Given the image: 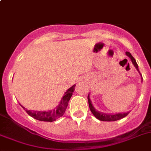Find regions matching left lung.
Listing matches in <instances>:
<instances>
[{"instance_id": "obj_1", "label": "left lung", "mask_w": 151, "mask_h": 151, "mask_svg": "<svg viewBox=\"0 0 151 151\" xmlns=\"http://www.w3.org/2000/svg\"><path fill=\"white\" fill-rule=\"evenodd\" d=\"M126 54L127 56L129 57L132 62V64L135 67V68L137 69V70H138V72H139V74H141L139 70H138V64H137L135 59H134V57H133L132 55H131V53L129 52H126ZM88 102H89V108H90L91 112L93 114V115H94L98 119L101 120V121H116V120H119V119H122V118L127 116L129 113V112H126V113H122V114L121 113H119V114H104V113H102V112H99V111H96V110L95 109L94 107H93V105H92V101H91L90 98H89V95H88Z\"/></svg>"}]
</instances>
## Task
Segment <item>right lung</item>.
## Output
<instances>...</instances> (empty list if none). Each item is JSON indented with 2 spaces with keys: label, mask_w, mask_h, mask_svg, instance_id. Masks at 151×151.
I'll return each mask as SVG.
<instances>
[{
  "label": "right lung",
  "mask_w": 151,
  "mask_h": 151,
  "mask_svg": "<svg viewBox=\"0 0 151 151\" xmlns=\"http://www.w3.org/2000/svg\"><path fill=\"white\" fill-rule=\"evenodd\" d=\"M74 89H75V85L72 86L71 87L69 88L65 93V96L62 97V100H61L60 103L55 109L52 110V111H30V110H27L25 107H23L22 104V108L25 110L27 112L28 115L32 116V117L35 118L36 119H38L40 121H44V122H52L55 121V119L61 117L63 116V114L65 112V110L68 104V101L70 100V97L72 96L73 92H74Z\"/></svg>",
  "instance_id": "right-lung-1"
}]
</instances>
